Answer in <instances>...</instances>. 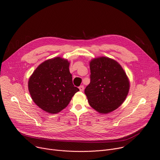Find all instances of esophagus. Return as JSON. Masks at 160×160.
Masks as SVG:
<instances>
[{"mask_svg":"<svg viewBox=\"0 0 160 160\" xmlns=\"http://www.w3.org/2000/svg\"><path fill=\"white\" fill-rule=\"evenodd\" d=\"M78 88L80 89V91L82 92L83 91V89H84V87H83V85H80Z\"/></svg>","mask_w":160,"mask_h":160,"instance_id":"esophagus-1","label":"esophagus"}]
</instances>
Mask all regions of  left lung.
Wrapping results in <instances>:
<instances>
[{"instance_id": "obj_1", "label": "left lung", "mask_w": 160, "mask_h": 160, "mask_svg": "<svg viewBox=\"0 0 160 160\" xmlns=\"http://www.w3.org/2000/svg\"><path fill=\"white\" fill-rule=\"evenodd\" d=\"M91 82L85 94L90 106L99 113L118 108L129 90V80L122 66L114 59L99 57L90 62Z\"/></svg>"}]
</instances>
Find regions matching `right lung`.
<instances>
[{
  "label": "right lung",
  "mask_w": 160,
  "mask_h": 160,
  "mask_svg": "<svg viewBox=\"0 0 160 160\" xmlns=\"http://www.w3.org/2000/svg\"><path fill=\"white\" fill-rule=\"evenodd\" d=\"M70 62L57 57L40 64L28 82V91L34 102L45 112H60L79 91L72 84Z\"/></svg>",
  "instance_id": "add662e5"
}]
</instances>
